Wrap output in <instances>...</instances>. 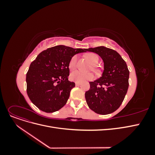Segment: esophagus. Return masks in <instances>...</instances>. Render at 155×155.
Here are the masks:
<instances>
[{
  "label": "esophagus",
  "instance_id": "esophagus-1",
  "mask_svg": "<svg viewBox=\"0 0 155 155\" xmlns=\"http://www.w3.org/2000/svg\"><path fill=\"white\" fill-rule=\"evenodd\" d=\"M75 83H76V86H79V85H81V83H79V82H76Z\"/></svg>",
  "mask_w": 155,
  "mask_h": 155
}]
</instances>
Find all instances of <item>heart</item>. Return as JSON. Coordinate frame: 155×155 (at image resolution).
Listing matches in <instances>:
<instances>
[{
    "label": "heart",
    "mask_w": 155,
    "mask_h": 155,
    "mask_svg": "<svg viewBox=\"0 0 155 155\" xmlns=\"http://www.w3.org/2000/svg\"><path fill=\"white\" fill-rule=\"evenodd\" d=\"M87 58L89 60V61H90L94 66H96V64H97L98 62H99V57H98V55L97 54L94 53L88 54L87 55ZM77 62L78 56H73L70 61L69 68L71 70L76 68L77 67ZM93 69L96 72H99L100 71L99 69L95 67H94ZM94 78V74L92 73H85L78 70H75V71L72 72L71 74H70V79H71L72 81L79 83H83L86 81L92 80Z\"/></svg>",
    "instance_id": "b5f03b06"
}]
</instances>
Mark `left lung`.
<instances>
[{
	"instance_id": "1",
	"label": "left lung",
	"mask_w": 155,
	"mask_h": 155,
	"mask_svg": "<svg viewBox=\"0 0 155 155\" xmlns=\"http://www.w3.org/2000/svg\"><path fill=\"white\" fill-rule=\"evenodd\" d=\"M99 55L104 63L102 76L90 83L85 92L89 108L96 113L108 114L116 110L124 100L129 87V71L116 51L105 46L87 49Z\"/></svg>"
}]
</instances>
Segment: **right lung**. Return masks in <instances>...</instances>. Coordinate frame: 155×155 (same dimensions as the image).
Listing matches in <instances>:
<instances>
[{"instance_id": "1", "label": "right lung", "mask_w": 155, "mask_h": 155, "mask_svg": "<svg viewBox=\"0 0 155 155\" xmlns=\"http://www.w3.org/2000/svg\"><path fill=\"white\" fill-rule=\"evenodd\" d=\"M87 49L55 46L41 52L26 74V91L30 100L45 112L59 110L67 104L75 87L68 81L69 63L74 55Z\"/></svg>"}]
</instances>
